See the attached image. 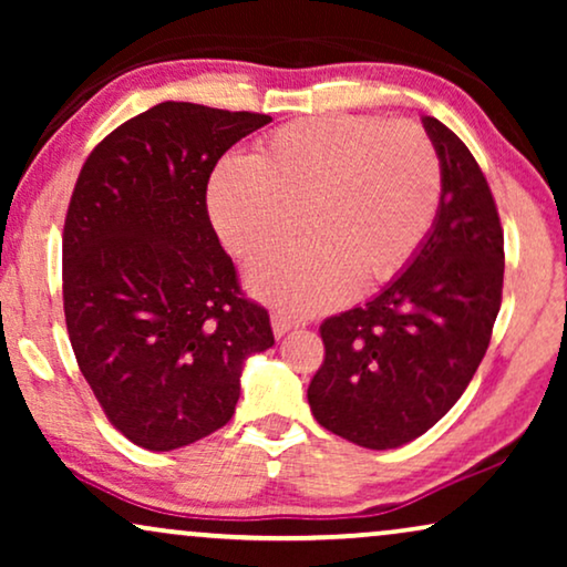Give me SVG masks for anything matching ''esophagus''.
Returning a JSON list of instances; mask_svg holds the SVG:
<instances>
[{
	"label": "esophagus",
	"mask_w": 567,
	"mask_h": 567,
	"mask_svg": "<svg viewBox=\"0 0 567 567\" xmlns=\"http://www.w3.org/2000/svg\"><path fill=\"white\" fill-rule=\"evenodd\" d=\"M270 324H274V336L276 338H284L286 332L289 330H293V328H299V320H291L289 315H284V312H276L274 317H270Z\"/></svg>",
	"instance_id": "obj_1"
}]
</instances>
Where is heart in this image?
<instances>
[{"label":"heart","mask_w":567,"mask_h":567,"mask_svg":"<svg viewBox=\"0 0 567 567\" xmlns=\"http://www.w3.org/2000/svg\"><path fill=\"white\" fill-rule=\"evenodd\" d=\"M441 165L415 123L324 115L278 128L252 159L219 162L208 181L216 235L252 262L312 237L247 274L252 297L293 315L338 307L392 278L439 212Z\"/></svg>","instance_id":"b5f03b06"}]
</instances>
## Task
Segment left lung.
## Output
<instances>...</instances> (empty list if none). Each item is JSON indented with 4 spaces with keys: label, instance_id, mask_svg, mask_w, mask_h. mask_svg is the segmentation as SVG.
I'll list each match as a JSON object with an SVG mask.
<instances>
[{
    "label": "left lung",
    "instance_id": "obj_1",
    "mask_svg": "<svg viewBox=\"0 0 567 567\" xmlns=\"http://www.w3.org/2000/svg\"><path fill=\"white\" fill-rule=\"evenodd\" d=\"M441 165L439 212L400 276L363 307L322 322L324 363L307 400L322 429L398 449L436 425L491 343L503 291V229L462 138L423 115Z\"/></svg>",
    "mask_w": 567,
    "mask_h": 567
}]
</instances>
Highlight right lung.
I'll list each match as a JSON object with an SVG mask.
<instances>
[{
  "instance_id": "obj_1",
  "label": "right lung",
  "mask_w": 567,
  "mask_h": 567,
  "mask_svg": "<svg viewBox=\"0 0 567 567\" xmlns=\"http://www.w3.org/2000/svg\"><path fill=\"white\" fill-rule=\"evenodd\" d=\"M270 121L167 100L105 136L76 177L64 224L69 340L111 423L150 452L227 425L245 361L274 346L206 208L221 154Z\"/></svg>"
}]
</instances>
